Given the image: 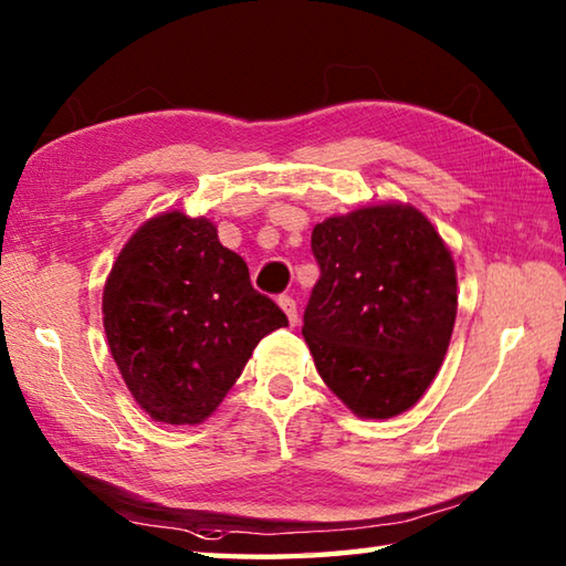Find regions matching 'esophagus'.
Wrapping results in <instances>:
<instances>
[{
	"label": "esophagus",
	"instance_id": "1",
	"mask_svg": "<svg viewBox=\"0 0 566 566\" xmlns=\"http://www.w3.org/2000/svg\"><path fill=\"white\" fill-rule=\"evenodd\" d=\"M280 306H282V310H284L286 319H290V324H292V327H294L296 319H300V314H296V302L292 300V296L282 294V296H280Z\"/></svg>",
	"mask_w": 566,
	"mask_h": 566
}]
</instances>
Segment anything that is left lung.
I'll return each mask as SVG.
<instances>
[{
    "instance_id": "1",
    "label": "left lung",
    "mask_w": 566,
    "mask_h": 566,
    "mask_svg": "<svg viewBox=\"0 0 566 566\" xmlns=\"http://www.w3.org/2000/svg\"><path fill=\"white\" fill-rule=\"evenodd\" d=\"M322 276L302 334L352 415L391 419L432 385L457 319V266L434 224L405 202L327 217L312 232Z\"/></svg>"
}]
</instances>
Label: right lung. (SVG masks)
Returning a JSON list of instances; mask_svg holds the SVG:
<instances>
[{"label": "right lung", "mask_w": 566, "mask_h": 566, "mask_svg": "<svg viewBox=\"0 0 566 566\" xmlns=\"http://www.w3.org/2000/svg\"><path fill=\"white\" fill-rule=\"evenodd\" d=\"M102 322L124 385L161 424H202L260 339L286 327L212 219L179 209L147 219L122 247Z\"/></svg>", "instance_id": "1"}]
</instances>
